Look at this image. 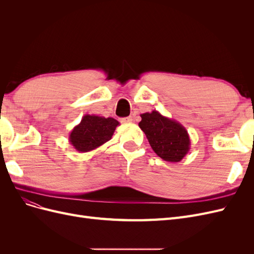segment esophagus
I'll return each instance as SVG.
<instances>
[{"mask_svg": "<svg viewBox=\"0 0 254 254\" xmlns=\"http://www.w3.org/2000/svg\"><path fill=\"white\" fill-rule=\"evenodd\" d=\"M133 121V119H132V117H128V118H124L122 120V122L123 123H131Z\"/></svg>", "mask_w": 254, "mask_h": 254, "instance_id": "obj_1", "label": "esophagus"}]
</instances>
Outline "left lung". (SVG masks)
I'll return each instance as SVG.
<instances>
[{
  "mask_svg": "<svg viewBox=\"0 0 254 254\" xmlns=\"http://www.w3.org/2000/svg\"><path fill=\"white\" fill-rule=\"evenodd\" d=\"M139 123L152 150L167 162L177 163L188 155L190 140L188 130L179 122L153 110L141 114Z\"/></svg>",
  "mask_w": 254,
  "mask_h": 254,
  "instance_id": "obj_1",
  "label": "left lung"
}]
</instances>
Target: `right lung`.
<instances>
[{"label":"right lung","mask_w":254,"mask_h":254,"mask_svg":"<svg viewBox=\"0 0 254 254\" xmlns=\"http://www.w3.org/2000/svg\"><path fill=\"white\" fill-rule=\"evenodd\" d=\"M119 125L120 123L112 118L86 114L79 124L73 128L68 135V142L79 152L94 150L111 140Z\"/></svg>","instance_id":"add662e5"}]
</instances>
